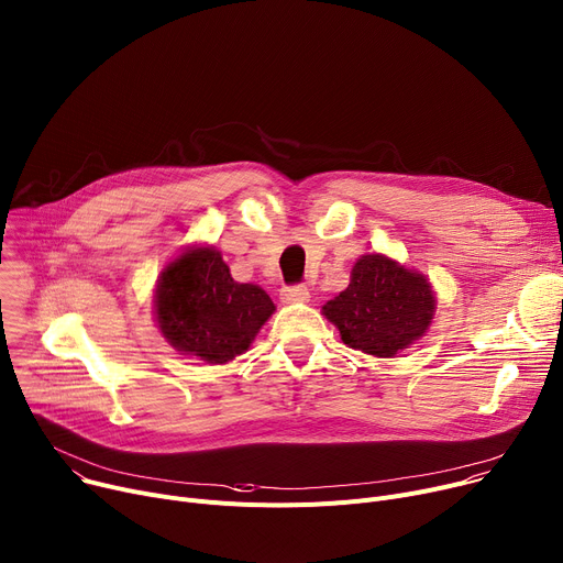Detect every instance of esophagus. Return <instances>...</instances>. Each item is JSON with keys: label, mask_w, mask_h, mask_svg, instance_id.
Returning <instances> with one entry per match:
<instances>
[{"label": "esophagus", "mask_w": 563, "mask_h": 563, "mask_svg": "<svg viewBox=\"0 0 563 563\" xmlns=\"http://www.w3.org/2000/svg\"><path fill=\"white\" fill-rule=\"evenodd\" d=\"M280 298L285 303H308L310 291L306 285H291V287H283Z\"/></svg>", "instance_id": "obj_1"}]
</instances>
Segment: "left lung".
Here are the masks:
<instances>
[{
    "label": "left lung",
    "mask_w": 563,
    "mask_h": 563,
    "mask_svg": "<svg viewBox=\"0 0 563 563\" xmlns=\"http://www.w3.org/2000/svg\"><path fill=\"white\" fill-rule=\"evenodd\" d=\"M437 298L430 280L396 260L366 253L351 272V283L321 310L342 342L376 357H394L428 332Z\"/></svg>",
    "instance_id": "obj_1"
}]
</instances>
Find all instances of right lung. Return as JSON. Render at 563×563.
<instances>
[{
	"instance_id": "1",
	"label": "right lung",
	"mask_w": 563,
	"mask_h": 563,
	"mask_svg": "<svg viewBox=\"0 0 563 563\" xmlns=\"http://www.w3.org/2000/svg\"><path fill=\"white\" fill-rule=\"evenodd\" d=\"M154 308L165 340L208 364L249 351L276 310L265 289L233 280L214 246H192L169 262L158 276Z\"/></svg>"
}]
</instances>
